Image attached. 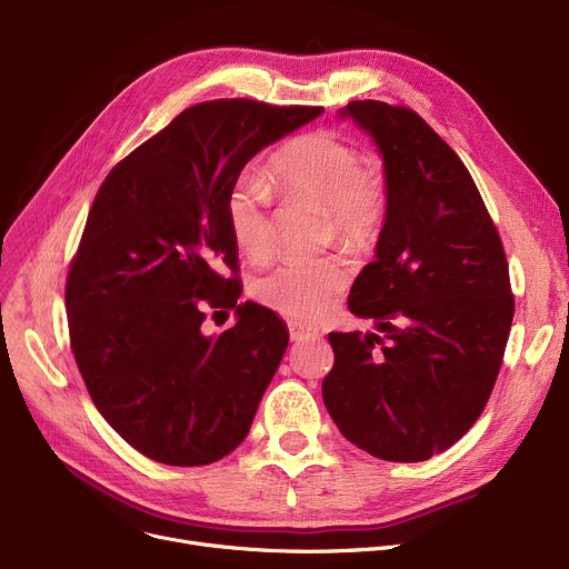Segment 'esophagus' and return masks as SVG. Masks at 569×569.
<instances>
[{
  "label": "esophagus",
  "instance_id": "esophagus-1",
  "mask_svg": "<svg viewBox=\"0 0 569 569\" xmlns=\"http://www.w3.org/2000/svg\"><path fill=\"white\" fill-rule=\"evenodd\" d=\"M288 332H290V341H305V339L318 337L316 327L305 325V322H300V320H290V322H288Z\"/></svg>",
  "mask_w": 569,
  "mask_h": 569
}]
</instances>
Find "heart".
I'll use <instances>...</instances> for the list:
<instances>
[{
    "label": "heart",
    "mask_w": 569,
    "mask_h": 569,
    "mask_svg": "<svg viewBox=\"0 0 569 569\" xmlns=\"http://www.w3.org/2000/svg\"><path fill=\"white\" fill-rule=\"evenodd\" d=\"M269 179L288 196L322 209L327 228L355 251L369 249L382 232L387 191L376 168L365 166L357 149L332 131H311L279 147L267 163ZM226 219L237 249L262 260L274 247L272 189L256 174L234 179L226 200ZM350 283V264L332 253L288 260L256 281L258 300L297 320L330 313Z\"/></svg>",
    "instance_id": "obj_1"
}]
</instances>
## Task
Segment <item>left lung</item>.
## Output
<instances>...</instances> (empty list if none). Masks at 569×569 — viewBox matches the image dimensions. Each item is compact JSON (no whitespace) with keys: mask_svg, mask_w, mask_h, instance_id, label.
Instances as JSON below:
<instances>
[{"mask_svg":"<svg viewBox=\"0 0 569 569\" xmlns=\"http://www.w3.org/2000/svg\"><path fill=\"white\" fill-rule=\"evenodd\" d=\"M339 117L378 147L387 214L376 260L348 295L376 332H330L322 401L371 457L427 461L489 401L515 316L510 269L470 172L420 114L352 101Z\"/></svg>","mask_w":569,"mask_h":569,"instance_id":"8db88e82","label":"left lung"}]
</instances>
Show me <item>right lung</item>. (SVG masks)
Masks as SVG:
<instances>
[{"label": "right lung", "instance_id": "right-lung-1", "mask_svg": "<svg viewBox=\"0 0 569 569\" xmlns=\"http://www.w3.org/2000/svg\"><path fill=\"white\" fill-rule=\"evenodd\" d=\"M320 112L251 99L198 103L101 184L67 279L69 335L89 397L140 455L207 466L247 438L288 327L272 309L237 305L226 200L262 147ZM204 308H234L236 327L202 336Z\"/></svg>", "mask_w": 569, "mask_h": 569}]
</instances>
